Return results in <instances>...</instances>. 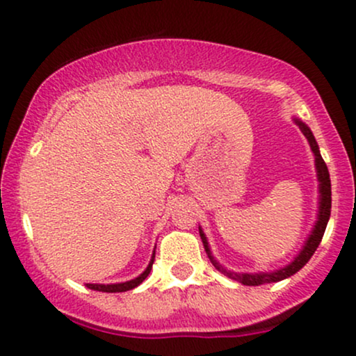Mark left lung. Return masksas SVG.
Listing matches in <instances>:
<instances>
[{"label": "left lung", "mask_w": 356, "mask_h": 356, "mask_svg": "<svg viewBox=\"0 0 356 356\" xmlns=\"http://www.w3.org/2000/svg\"><path fill=\"white\" fill-rule=\"evenodd\" d=\"M295 122L298 125H300V129L303 130L306 138H308L309 145H312L314 157H316V170H318V181H320V194H321L320 195V214H318L316 226H314L312 236H309L308 241H306L303 251H301L300 254L296 256V259L293 261L291 264H288L286 268L280 269V271H275V273H259V275H238V273H231V271H227V269H224L222 266H220L218 261H216L214 257L211 256V249H209V246H207L206 236H204V232L199 229V234H201L204 249H206L207 256H209L211 263L214 264V268L218 269V271L222 273L224 276L231 277V280H234V281H239V283H243L246 286H259V284H264V283H276V281L284 280V277L293 276L296 271H300V269L303 268L306 263H308L309 257H312L313 252L316 251V248L320 246L323 234H325V229H326V224H328L330 212H332V182H330L328 167H326L325 161H323L320 149H318V144H316V140H314L312 130H309L308 127L303 124V122H300V120H295Z\"/></svg>", "instance_id": "8db88e82"}]
</instances>
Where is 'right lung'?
<instances>
[{
	"mask_svg": "<svg viewBox=\"0 0 356 356\" xmlns=\"http://www.w3.org/2000/svg\"><path fill=\"white\" fill-rule=\"evenodd\" d=\"M152 264H154V256L152 259H150L149 266L144 273H142L140 276L136 277V280L132 281H127V283H118V284H87L90 289H95V291H104V293H124V291H129V289H134L136 286H138L142 283V281L145 280L147 276H149L150 269H152Z\"/></svg>",
	"mask_w": 356,
	"mask_h": 356,
	"instance_id": "1",
	"label": "right lung"
}]
</instances>
